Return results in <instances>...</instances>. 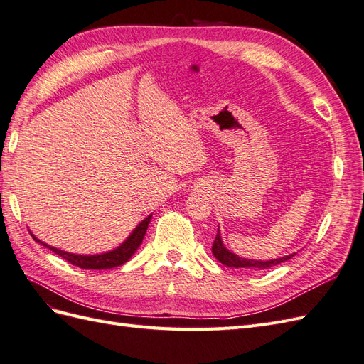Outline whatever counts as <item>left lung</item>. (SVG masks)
Returning a JSON list of instances; mask_svg holds the SVG:
<instances>
[{
    "mask_svg": "<svg viewBox=\"0 0 364 364\" xmlns=\"http://www.w3.org/2000/svg\"><path fill=\"white\" fill-rule=\"evenodd\" d=\"M213 255L228 267H234V269H270L273 266H278V264L290 259L294 257V253H290V255H285L277 259H269V261H261V259H247V258H241L237 253H232L228 247H225L223 241H222V234H220V229H217V235L213 245Z\"/></svg>",
    "mask_w": 364,
    "mask_h": 364,
    "instance_id": "obj_1",
    "label": "left lung"
}]
</instances>
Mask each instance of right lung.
I'll use <instances>...</instances> for the list:
<instances>
[{
    "label": "right lung",
    "mask_w": 364,
    "mask_h": 364,
    "mask_svg": "<svg viewBox=\"0 0 364 364\" xmlns=\"http://www.w3.org/2000/svg\"><path fill=\"white\" fill-rule=\"evenodd\" d=\"M151 220V214L149 217H146L142 222L132 230V234L121 243L118 247H115L114 250H109L105 253H95V255H79V253H71V252H65L60 250L54 246H50L47 243H43L38 237H35L31 234V237L35 238L39 245L48 247L50 250H53L54 253H58L59 257H62L63 259H67L68 262L74 264V266L80 267V269H86V270H103V269H114L121 266V264L127 262L132 255L138 250V247L142 243V238H144L149 223Z\"/></svg>",
    "instance_id": "1"
}]
</instances>
